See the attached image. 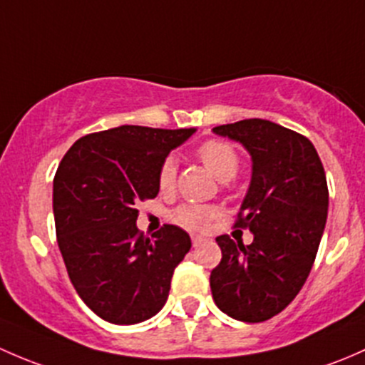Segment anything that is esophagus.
I'll use <instances>...</instances> for the list:
<instances>
[{
  "mask_svg": "<svg viewBox=\"0 0 365 365\" xmlns=\"http://www.w3.org/2000/svg\"><path fill=\"white\" fill-rule=\"evenodd\" d=\"M205 237H202V235H191V242H193V246H200L202 242H204Z\"/></svg>",
  "mask_w": 365,
  "mask_h": 365,
  "instance_id": "obj_1",
  "label": "esophagus"
}]
</instances>
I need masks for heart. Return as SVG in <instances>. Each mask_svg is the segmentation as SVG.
<instances>
[{
	"mask_svg": "<svg viewBox=\"0 0 365 365\" xmlns=\"http://www.w3.org/2000/svg\"><path fill=\"white\" fill-rule=\"evenodd\" d=\"M202 163L216 175V179L227 182L235 178L239 170V156L234 148L220 140H209L198 149ZM175 172H178V163L174 156L165 158L163 163L158 170V186L161 191H168L174 187ZM217 209L210 205H195L184 204L172 212V220L187 230H205L210 221L217 217Z\"/></svg>",
	"mask_w": 365,
	"mask_h": 365,
	"instance_id": "heart-1",
	"label": "heart"
}]
</instances>
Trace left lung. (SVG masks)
<instances>
[{
  "mask_svg": "<svg viewBox=\"0 0 365 365\" xmlns=\"http://www.w3.org/2000/svg\"><path fill=\"white\" fill-rule=\"evenodd\" d=\"M212 131L251 156V182L235 225L250 228L253 242L216 237L221 262L210 272V292L228 317L265 322L295 299L317 258L329 210L325 170L304 135L267 119Z\"/></svg>",
  "mask_w": 365,
  "mask_h": 365,
  "instance_id": "obj_1",
  "label": "left lung"
}]
</instances>
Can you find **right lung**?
Instances as JSON below:
<instances>
[{"mask_svg":"<svg viewBox=\"0 0 365 365\" xmlns=\"http://www.w3.org/2000/svg\"><path fill=\"white\" fill-rule=\"evenodd\" d=\"M195 131L110 128L78 138L59 163L52 187L59 251L78 297L101 320L133 325L167 302L191 239L174 225L144 237L135 204L156 197L160 165Z\"/></svg>","mask_w":365,"mask_h":365,"instance_id":"add662e5","label":"right lung"}]
</instances>
